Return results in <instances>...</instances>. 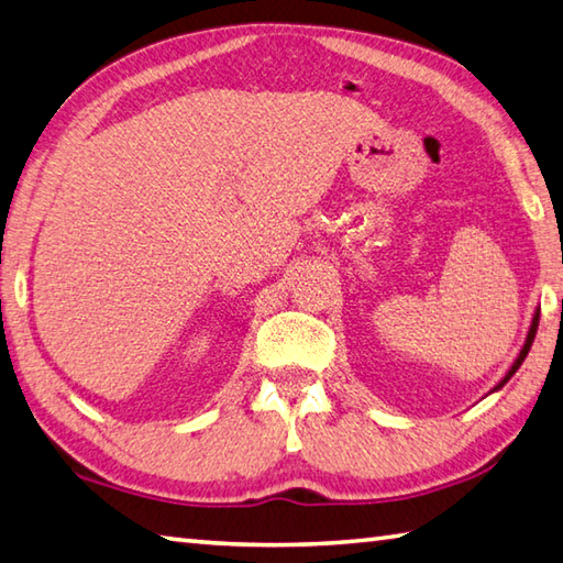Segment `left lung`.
<instances>
[{"mask_svg": "<svg viewBox=\"0 0 563 563\" xmlns=\"http://www.w3.org/2000/svg\"><path fill=\"white\" fill-rule=\"evenodd\" d=\"M537 324H539V310H534V317H532V324H530V332H527V339H525V344H522V349H520V354H517V358L512 361V366L508 368V373H505L503 376V380L495 385V388L490 390V393H495V390H500L505 383H508L515 373H517V368L522 366V361L527 358V354H530V349H532V341H534V334H537Z\"/></svg>", "mask_w": 563, "mask_h": 563, "instance_id": "left-lung-1", "label": "left lung"}]
</instances>
